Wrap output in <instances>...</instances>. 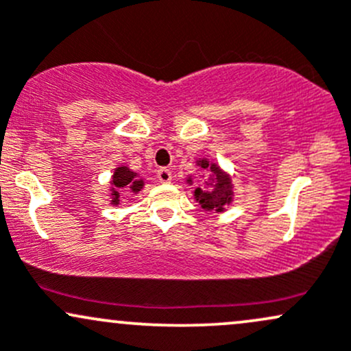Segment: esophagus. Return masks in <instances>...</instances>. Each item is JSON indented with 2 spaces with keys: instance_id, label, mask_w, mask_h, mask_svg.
Masks as SVG:
<instances>
[{
  "instance_id": "obj_1",
  "label": "esophagus",
  "mask_w": 351,
  "mask_h": 351,
  "mask_svg": "<svg viewBox=\"0 0 351 351\" xmlns=\"http://www.w3.org/2000/svg\"><path fill=\"white\" fill-rule=\"evenodd\" d=\"M156 176H158V180L162 181V183H170L171 181V171L168 170V168H160V170L156 171Z\"/></svg>"
}]
</instances>
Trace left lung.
<instances>
[{
  "label": "left lung",
  "instance_id": "left-lung-1",
  "mask_svg": "<svg viewBox=\"0 0 351 351\" xmlns=\"http://www.w3.org/2000/svg\"><path fill=\"white\" fill-rule=\"evenodd\" d=\"M198 165L204 170L211 171V180L204 183L203 188L195 189V198L204 211H224L232 199V184L226 173L219 170L216 163H209L208 160H199ZM191 183V178L188 180Z\"/></svg>",
  "mask_w": 351,
  "mask_h": 351
}]
</instances>
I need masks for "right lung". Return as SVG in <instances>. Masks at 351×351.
I'll list each match as a JSON object with an SVG mask.
<instances>
[{"mask_svg":"<svg viewBox=\"0 0 351 351\" xmlns=\"http://www.w3.org/2000/svg\"><path fill=\"white\" fill-rule=\"evenodd\" d=\"M112 203H120V193L132 191L138 193L143 188V180H138L136 173H134L130 168L119 167L115 168L114 176H112Z\"/></svg>","mask_w":351,"mask_h":351,"instance_id":"obj_1","label":"right lung"}]
</instances>
